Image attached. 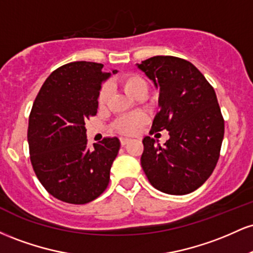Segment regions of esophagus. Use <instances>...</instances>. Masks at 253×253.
Here are the masks:
<instances>
[{
    "label": "esophagus",
    "mask_w": 253,
    "mask_h": 253,
    "mask_svg": "<svg viewBox=\"0 0 253 253\" xmlns=\"http://www.w3.org/2000/svg\"><path fill=\"white\" fill-rule=\"evenodd\" d=\"M129 141H130V139H128V138H120V143H121V145H123V146L128 144Z\"/></svg>",
    "instance_id": "34e87169"
}]
</instances>
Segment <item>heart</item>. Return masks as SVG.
I'll list each match as a JSON object with an SVG mask.
<instances>
[{
    "label": "heart",
    "instance_id": "obj_1",
    "mask_svg": "<svg viewBox=\"0 0 253 253\" xmlns=\"http://www.w3.org/2000/svg\"><path fill=\"white\" fill-rule=\"evenodd\" d=\"M121 84V86L125 89V91L127 94L130 95L132 97L138 98L140 96H145L147 94V90H149V85H147L146 81L143 77H140L139 75L135 74H127L120 78L119 81ZM109 97V89L108 85H102V88L100 89L97 95V103L100 107H103L107 103ZM146 123V118L143 114H129V115H124V117L118 118L115 120L114 129L118 130L119 133H123V134L132 135L135 134L141 127L144 126Z\"/></svg>",
    "mask_w": 253,
    "mask_h": 253
}]
</instances>
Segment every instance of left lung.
Here are the masks:
<instances>
[{
  "mask_svg": "<svg viewBox=\"0 0 253 253\" xmlns=\"http://www.w3.org/2000/svg\"><path fill=\"white\" fill-rule=\"evenodd\" d=\"M159 90L161 110L151 133L167 129L161 146L143 139L141 167L156 189L171 195L196 190L215 169L225 133V121L213 86L190 62L156 56L138 64Z\"/></svg>",
  "mask_w": 253,
  "mask_h": 253,
  "instance_id": "8db88e82",
  "label": "left lung"
}]
</instances>
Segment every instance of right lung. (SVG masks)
<instances>
[{"label":"right lung","mask_w":253,"mask_h":253,"mask_svg":"<svg viewBox=\"0 0 253 253\" xmlns=\"http://www.w3.org/2000/svg\"><path fill=\"white\" fill-rule=\"evenodd\" d=\"M109 76L100 63L65 64L34 100L27 133L31 163L42 187L63 202H91L108 187L120 141L104 138L89 149L84 125L96 115L98 91Z\"/></svg>","instance_id":"right-lung-1"}]
</instances>
